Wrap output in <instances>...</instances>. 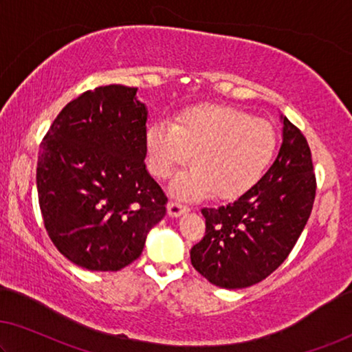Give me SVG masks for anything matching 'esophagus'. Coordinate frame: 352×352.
Segmentation results:
<instances>
[{"label":"esophagus","mask_w":352,"mask_h":352,"mask_svg":"<svg viewBox=\"0 0 352 352\" xmlns=\"http://www.w3.org/2000/svg\"><path fill=\"white\" fill-rule=\"evenodd\" d=\"M190 207L185 206L182 201H178V199H172L169 202V206H167V212H169L170 217H180L182 213H186Z\"/></svg>","instance_id":"esophagus-1"}]
</instances>
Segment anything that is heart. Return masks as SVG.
I'll use <instances>...</instances> for the list:
<instances>
[{
	"mask_svg": "<svg viewBox=\"0 0 352 352\" xmlns=\"http://www.w3.org/2000/svg\"><path fill=\"white\" fill-rule=\"evenodd\" d=\"M275 150L274 126L228 106L194 109L172 126L156 123L146 133L148 164L158 178H169L192 155L196 167L175 183L183 196L210 190L219 197L240 196L258 183Z\"/></svg>",
	"mask_w": 352,
	"mask_h": 352,
	"instance_id": "obj_1",
	"label": "heart"
}]
</instances>
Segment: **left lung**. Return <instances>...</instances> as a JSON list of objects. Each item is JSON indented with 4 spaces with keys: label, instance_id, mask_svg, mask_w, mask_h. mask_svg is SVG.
Returning a JSON list of instances; mask_svg holds the SVG:
<instances>
[{
    "label": "left lung",
    "instance_id": "left-lung-1",
    "mask_svg": "<svg viewBox=\"0 0 352 352\" xmlns=\"http://www.w3.org/2000/svg\"><path fill=\"white\" fill-rule=\"evenodd\" d=\"M316 175L302 131L283 117V144L265 175L237 201L202 208L206 235L191 264L214 286L242 289L286 261L310 218Z\"/></svg>",
    "mask_w": 352,
    "mask_h": 352
}]
</instances>
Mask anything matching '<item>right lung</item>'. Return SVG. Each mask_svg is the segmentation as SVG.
Returning <instances> with one entry per match:
<instances>
[{"instance_id":"obj_1","label":"right lung","mask_w":352,"mask_h":352,"mask_svg":"<svg viewBox=\"0 0 352 352\" xmlns=\"http://www.w3.org/2000/svg\"><path fill=\"white\" fill-rule=\"evenodd\" d=\"M138 88L72 99L41 142L36 185L47 234L87 270L117 272L142 254L167 196L145 169L146 109Z\"/></svg>"}]
</instances>
